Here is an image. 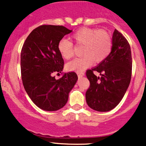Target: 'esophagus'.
Here are the masks:
<instances>
[{
  "label": "esophagus",
  "instance_id": "obj_1",
  "mask_svg": "<svg viewBox=\"0 0 146 146\" xmlns=\"http://www.w3.org/2000/svg\"><path fill=\"white\" fill-rule=\"evenodd\" d=\"M77 74H78V76L79 78H82V76H84V73H80V72H77Z\"/></svg>",
  "mask_w": 146,
  "mask_h": 146
}]
</instances>
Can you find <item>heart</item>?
<instances>
[{"label": "heart", "instance_id": "b5f03b06", "mask_svg": "<svg viewBox=\"0 0 146 146\" xmlns=\"http://www.w3.org/2000/svg\"><path fill=\"white\" fill-rule=\"evenodd\" d=\"M76 45H82L81 58H76L66 65L69 71L81 72L89 67L94 60L100 63L110 54L112 40L108 32L95 28L82 27L71 35ZM58 50L63 58L68 60L73 56V44L67 39H62L58 44Z\"/></svg>", "mask_w": 146, "mask_h": 146}]
</instances>
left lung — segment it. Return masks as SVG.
Returning <instances> with one entry per match:
<instances>
[{"label":"left lung","instance_id":"1","mask_svg":"<svg viewBox=\"0 0 146 146\" xmlns=\"http://www.w3.org/2000/svg\"><path fill=\"white\" fill-rule=\"evenodd\" d=\"M131 70L130 45L115 29L110 54L98 66L86 71L90 83L85 93L88 105L98 111H108L117 107L129 88ZM95 71L100 72L101 77L95 76Z\"/></svg>","mask_w":146,"mask_h":146}]
</instances>
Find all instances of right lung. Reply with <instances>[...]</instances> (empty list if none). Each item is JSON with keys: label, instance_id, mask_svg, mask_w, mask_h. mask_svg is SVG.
I'll return each mask as SVG.
<instances>
[{"label": "right lung", "instance_id": "right-lung-1", "mask_svg": "<svg viewBox=\"0 0 146 146\" xmlns=\"http://www.w3.org/2000/svg\"><path fill=\"white\" fill-rule=\"evenodd\" d=\"M71 32L61 25H41L32 31L22 48L23 86L32 101L45 111H56L64 107L77 82L75 72L64 73L58 80L54 76V73L62 71L64 65L58 44Z\"/></svg>", "mask_w": 146, "mask_h": 146}]
</instances>
